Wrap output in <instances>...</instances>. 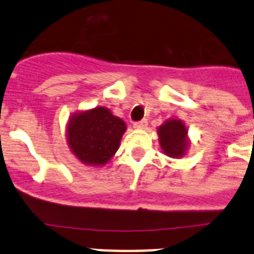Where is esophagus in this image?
Masks as SVG:
<instances>
[{"label":"esophagus","instance_id":"1","mask_svg":"<svg viewBox=\"0 0 254 254\" xmlns=\"http://www.w3.org/2000/svg\"><path fill=\"white\" fill-rule=\"evenodd\" d=\"M146 126H147V121L143 120V121H140V122L134 123L133 127L136 129H145V128H146Z\"/></svg>","mask_w":254,"mask_h":254}]
</instances>
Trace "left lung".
Here are the masks:
<instances>
[{"label":"left lung","instance_id":"1","mask_svg":"<svg viewBox=\"0 0 254 254\" xmlns=\"http://www.w3.org/2000/svg\"><path fill=\"white\" fill-rule=\"evenodd\" d=\"M159 143L163 152L173 159H181L187 154L190 140L185 122L169 118L158 127Z\"/></svg>","mask_w":254,"mask_h":254}]
</instances>
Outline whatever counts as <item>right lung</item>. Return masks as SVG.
<instances>
[{"mask_svg": "<svg viewBox=\"0 0 254 254\" xmlns=\"http://www.w3.org/2000/svg\"><path fill=\"white\" fill-rule=\"evenodd\" d=\"M127 129L125 121L113 116L108 108L95 107L69 117L66 137L69 151L77 160L90 167H102L120 149Z\"/></svg>", "mask_w": 254, "mask_h": 254, "instance_id": "add662e5", "label": "right lung"}]
</instances>
